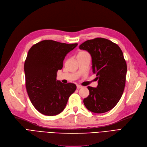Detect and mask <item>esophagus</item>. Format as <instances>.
<instances>
[{"label":"esophagus","instance_id":"1","mask_svg":"<svg viewBox=\"0 0 147 147\" xmlns=\"http://www.w3.org/2000/svg\"><path fill=\"white\" fill-rule=\"evenodd\" d=\"M82 86H81V85H77V88H78V89L81 88H82Z\"/></svg>","mask_w":147,"mask_h":147}]
</instances>
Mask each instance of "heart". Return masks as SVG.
Returning a JSON list of instances; mask_svg holds the SVG:
<instances>
[{"instance_id": "heart-1", "label": "heart", "mask_w": 147, "mask_h": 147, "mask_svg": "<svg viewBox=\"0 0 147 147\" xmlns=\"http://www.w3.org/2000/svg\"><path fill=\"white\" fill-rule=\"evenodd\" d=\"M86 53V52H85V51H80V52H79V53H78V54H84V53Z\"/></svg>"}]
</instances>
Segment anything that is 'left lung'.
<instances>
[{
	"label": "left lung",
	"mask_w": 147,
	"mask_h": 147,
	"mask_svg": "<svg viewBox=\"0 0 147 147\" xmlns=\"http://www.w3.org/2000/svg\"><path fill=\"white\" fill-rule=\"evenodd\" d=\"M79 48L91 54L93 71L98 79L96 88L87 87L90 94L84 99V104L95 113L110 111L121 98L125 85L127 67L121 49L102 37L86 40Z\"/></svg>",
	"instance_id": "left-lung-1"
}]
</instances>
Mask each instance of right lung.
I'll return each mask as SVG.
<instances>
[{
	"mask_svg": "<svg viewBox=\"0 0 147 147\" xmlns=\"http://www.w3.org/2000/svg\"><path fill=\"white\" fill-rule=\"evenodd\" d=\"M77 45L44 40L28 51L24 64L26 89L32 104L43 115L54 116L61 113L76 90L74 84H64L56 80V76L67 54Z\"/></svg>",
	"mask_w": 147,
	"mask_h": 147,
	"instance_id": "add662e5",
	"label": "right lung"
}]
</instances>
